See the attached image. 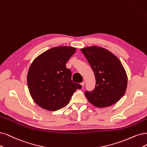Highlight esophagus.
<instances>
[{"label":"esophagus","mask_w":147,"mask_h":147,"mask_svg":"<svg viewBox=\"0 0 147 147\" xmlns=\"http://www.w3.org/2000/svg\"><path fill=\"white\" fill-rule=\"evenodd\" d=\"M80 85H82V86H84L85 85V82H82V83H80Z\"/></svg>","instance_id":"34e87169"}]
</instances>
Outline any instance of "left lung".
<instances>
[{"label": "left lung", "instance_id": "obj_1", "mask_svg": "<svg viewBox=\"0 0 147 147\" xmlns=\"http://www.w3.org/2000/svg\"><path fill=\"white\" fill-rule=\"evenodd\" d=\"M94 73L96 86L85 96L94 106L103 108L115 104L124 95L127 76L121 62L107 49L96 46L80 49Z\"/></svg>", "mask_w": 147, "mask_h": 147}]
</instances>
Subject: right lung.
I'll list each match as a JSON object with an SVG mask.
<instances>
[{
	"mask_svg": "<svg viewBox=\"0 0 147 147\" xmlns=\"http://www.w3.org/2000/svg\"><path fill=\"white\" fill-rule=\"evenodd\" d=\"M76 49L71 47H54L38 56L31 64L27 84L31 96L41 108L56 111L65 107L74 91L82 88L73 82L66 63Z\"/></svg>",
	"mask_w": 147,
	"mask_h": 147,
	"instance_id": "1",
	"label": "right lung"
}]
</instances>
